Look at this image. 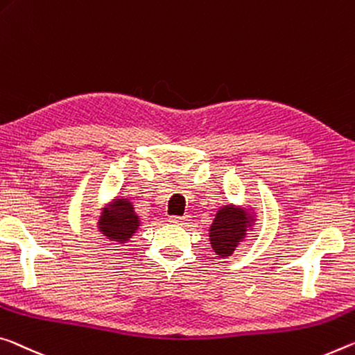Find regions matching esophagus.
Instances as JSON below:
<instances>
[{"mask_svg":"<svg viewBox=\"0 0 355 355\" xmlns=\"http://www.w3.org/2000/svg\"><path fill=\"white\" fill-rule=\"evenodd\" d=\"M168 221L172 224H180V226H183V224H188L189 218L188 216H171L168 218Z\"/></svg>","mask_w":355,"mask_h":355,"instance_id":"1","label":"esophagus"}]
</instances>
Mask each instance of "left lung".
Masks as SVG:
<instances>
[{"mask_svg": "<svg viewBox=\"0 0 355 355\" xmlns=\"http://www.w3.org/2000/svg\"><path fill=\"white\" fill-rule=\"evenodd\" d=\"M254 223L256 216L251 208L232 204L223 205L216 211L215 219L208 229L213 251L219 257L232 256L235 248L246 239L248 230L252 229Z\"/></svg>", "mask_w": 355, "mask_h": 355, "instance_id": "obj_1", "label": "left lung"}]
</instances>
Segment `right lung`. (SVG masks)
I'll return each mask as SVG.
<instances>
[{"label":"right lung","mask_w":355,"mask_h":355,"mask_svg":"<svg viewBox=\"0 0 355 355\" xmlns=\"http://www.w3.org/2000/svg\"><path fill=\"white\" fill-rule=\"evenodd\" d=\"M140 227V218L128 198H116L104 207L98 221V230L103 237L116 243H126Z\"/></svg>","instance_id":"obj_1"}]
</instances>
